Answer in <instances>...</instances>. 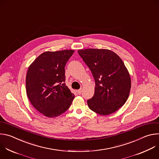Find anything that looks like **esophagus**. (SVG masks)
<instances>
[{
    "instance_id": "obj_1",
    "label": "esophagus",
    "mask_w": 159,
    "mask_h": 159,
    "mask_svg": "<svg viewBox=\"0 0 159 159\" xmlns=\"http://www.w3.org/2000/svg\"><path fill=\"white\" fill-rule=\"evenodd\" d=\"M77 92L78 93V94H80L82 93V89H79V90H77Z\"/></svg>"
}]
</instances>
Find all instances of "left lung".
Wrapping results in <instances>:
<instances>
[{
	"mask_svg": "<svg viewBox=\"0 0 159 159\" xmlns=\"http://www.w3.org/2000/svg\"><path fill=\"white\" fill-rule=\"evenodd\" d=\"M78 53L91 71L96 83L94 95L87 100L89 107L104 116L116 112L127 101L131 85L123 60L107 49L79 50Z\"/></svg>",
	"mask_w": 159,
	"mask_h": 159,
	"instance_id": "obj_1",
	"label": "left lung"
}]
</instances>
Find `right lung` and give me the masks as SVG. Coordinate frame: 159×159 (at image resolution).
<instances>
[{
  "label": "right lung",
  "mask_w": 159,
  "mask_h": 159,
  "mask_svg": "<svg viewBox=\"0 0 159 159\" xmlns=\"http://www.w3.org/2000/svg\"><path fill=\"white\" fill-rule=\"evenodd\" d=\"M74 50L45 52L30 65L26 74L27 96L44 116L55 118L70 106L75 96L65 85V66Z\"/></svg>",
  "instance_id": "obj_1"
}]
</instances>
